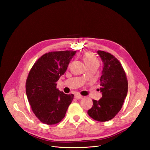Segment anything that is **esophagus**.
<instances>
[{"label":"esophagus","mask_w":150,"mask_h":150,"mask_svg":"<svg viewBox=\"0 0 150 150\" xmlns=\"http://www.w3.org/2000/svg\"><path fill=\"white\" fill-rule=\"evenodd\" d=\"M74 96H75V98H76L77 99H81V98H82V96H81V95H80V94H78V93L75 94Z\"/></svg>","instance_id":"esophagus-1"}]
</instances>
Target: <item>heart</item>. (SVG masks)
Instances as JSON below:
<instances>
[{"label": "heart", "mask_w": 150, "mask_h": 150, "mask_svg": "<svg viewBox=\"0 0 150 150\" xmlns=\"http://www.w3.org/2000/svg\"><path fill=\"white\" fill-rule=\"evenodd\" d=\"M83 61L86 66L99 64V61L98 58L95 56L94 54L92 52H86L83 56Z\"/></svg>", "instance_id": "heart-1"}]
</instances>
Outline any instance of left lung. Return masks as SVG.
Instances as JSON below:
<instances>
[{"instance_id":"8db88e82","label":"left lung","mask_w":150,"mask_h":150,"mask_svg":"<svg viewBox=\"0 0 150 150\" xmlns=\"http://www.w3.org/2000/svg\"><path fill=\"white\" fill-rule=\"evenodd\" d=\"M103 62L100 78L102 98L93 99L88 114L93 120L104 122L112 119L121 110L128 93V80L120 61L110 53L98 51Z\"/></svg>"}]
</instances>
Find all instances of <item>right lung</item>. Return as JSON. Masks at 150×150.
Returning a JSON list of instances; mask_svg holds the SVG:
<instances>
[{
  "mask_svg": "<svg viewBox=\"0 0 150 150\" xmlns=\"http://www.w3.org/2000/svg\"><path fill=\"white\" fill-rule=\"evenodd\" d=\"M76 51L49 52L32 67L25 83V92L35 116L46 125H55L64 118L74 94L56 88L57 81L65 73Z\"/></svg>",
  "mask_w": 150,
  "mask_h": 150,
  "instance_id": "add662e5",
  "label": "right lung"
}]
</instances>
